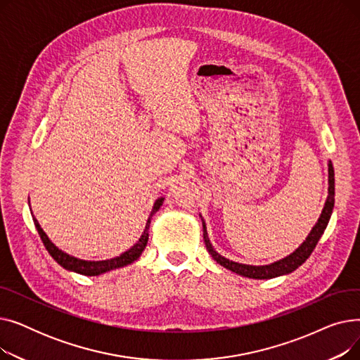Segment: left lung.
Masks as SVG:
<instances>
[{"label":"left lung","mask_w":360,"mask_h":360,"mask_svg":"<svg viewBox=\"0 0 360 360\" xmlns=\"http://www.w3.org/2000/svg\"><path fill=\"white\" fill-rule=\"evenodd\" d=\"M328 185H330L328 186V197H327L323 213H321L316 224L312 228L307 240L302 243L300 247L293 254H290L289 257L283 258L280 261H276V262L270 264V266H258V267L257 266H247V264H239V262L231 261L228 258L219 255L213 250L210 239H209V236H207L205 223L202 221V232H204L202 235H204V242H205L207 250H209V254L224 269H228V270H231L236 274H240L243 277H250V278H273V277H277V276H281V274H289V273L295 271L299 266H302V264H304L309 258V255L315 250L319 238L323 236V233L327 228V224L330 221V217H331V213H333V209H334V169H333L331 162L328 163Z\"/></svg>","instance_id":"8db88e82"}]
</instances>
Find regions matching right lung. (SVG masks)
Wrapping results in <instances>:
<instances>
[{
  "label": "right lung",
  "instance_id": "1",
  "mask_svg": "<svg viewBox=\"0 0 360 360\" xmlns=\"http://www.w3.org/2000/svg\"><path fill=\"white\" fill-rule=\"evenodd\" d=\"M163 197L158 198L155 205H153V210H151L150 213V217L147 220V224H146V229L141 235V238L139 239V242L134 245V247L129 248L127 252L121 254L120 257L117 258H112V259H106V261H84V259H79V258H74L65 252H63L61 250H58L55 247V245L49 240V238L46 236V233L42 231L41 224L37 223L36 217L33 216L32 213V217H33V223L36 226L37 229V233H39L46 251L49 252V255L60 264L61 267H64L65 270H70V271H74V273H79V274H83V276H99L102 273H106V271H110L113 269H120V267H124V266H128V264L134 262L140 255L141 252L144 251L146 245H147V240H148V228H150V221H151V217H153V214L160 209V205L163 204Z\"/></svg>",
  "mask_w": 360,
  "mask_h": 360
}]
</instances>
